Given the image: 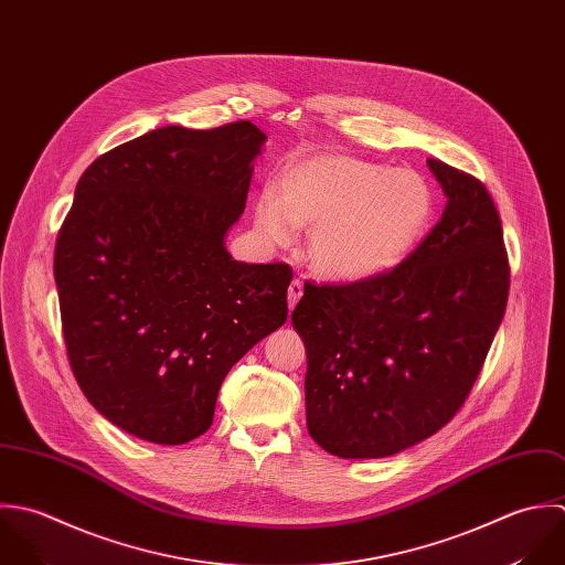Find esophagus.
Returning <instances> with one entry per match:
<instances>
[{
	"instance_id": "34e87169",
	"label": "esophagus",
	"mask_w": 565,
	"mask_h": 565,
	"mask_svg": "<svg viewBox=\"0 0 565 565\" xmlns=\"http://www.w3.org/2000/svg\"><path fill=\"white\" fill-rule=\"evenodd\" d=\"M302 298V282L300 280H291L289 289H287V300H289V309H294L298 305V300Z\"/></svg>"
}]
</instances>
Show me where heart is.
<instances>
[{"label": "heart", "instance_id": "obj_1", "mask_svg": "<svg viewBox=\"0 0 565 565\" xmlns=\"http://www.w3.org/2000/svg\"><path fill=\"white\" fill-rule=\"evenodd\" d=\"M436 194L414 169L349 158L316 156L291 164L278 192L254 201V227L271 245H287L296 225H311L307 256L320 276L338 282L376 278L427 234Z\"/></svg>", "mask_w": 565, "mask_h": 565}]
</instances>
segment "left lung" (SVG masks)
<instances>
[{
    "label": "left lung",
    "mask_w": 565,
    "mask_h": 565,
    "mask_svg": "<svg viewBox=\"0 0 565 565\" xmlns=\"http://www.w3.org/2000/svg\"><path fill=\"white\" fill-rule=\"evenodd\" d=\"M427 167L447 203L423 243L371 280L307 282L291 313L307 349V427L338 458H385L447 425L504 318L509 260L491 194Z\"/></svg>",
    "instance_id": "left-lung-1"
}]
</instances>
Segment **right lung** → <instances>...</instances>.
Listing matches in <instances>:
<instances>
[{
	"label": "right lung",
	"mask_w": 565,
	"mask_h": 565,
	"mask_svg": "<svg viewBox=\"0 0 565 565\" xmlns=\"http://www.w3.org/2000/svg\"><path fill=\"white\" fill-rule=\"evenodd\" d=\"M265 140L249 120L160 127L76 184L54 249L67 358L87 401L136 438L207 431L230 369L287 322L291 269L225 249Z\"/></svg>",
	"instance_id": "add662e5"
}]
</instances>
